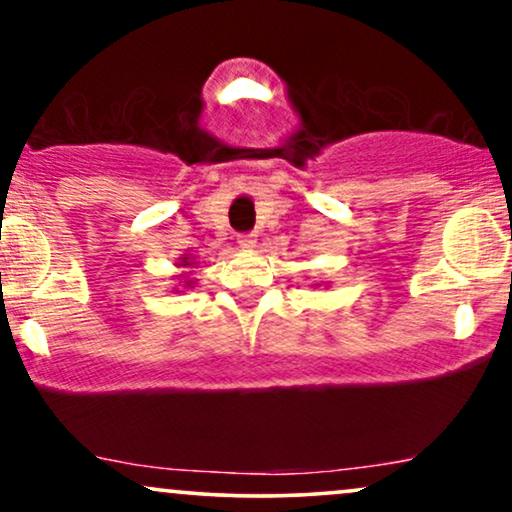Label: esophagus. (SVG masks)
<instances>
[{
	"label": "esophagus",
	"mask_w": 512,
	"mask_h": 512,
	"mask_svg": "<svg viewBox=\"0 0 512 512\" xmlns=\"http://www.w3.org/2000/svg\"><path fill=\"white\" fill-rule=\"evenodd\" d=\"M239 246H244V249H254L256 246V235H251V232H244V235L237 237Z\"/></svg>",
	"instance_id": "34e87169"
}]
</instances>
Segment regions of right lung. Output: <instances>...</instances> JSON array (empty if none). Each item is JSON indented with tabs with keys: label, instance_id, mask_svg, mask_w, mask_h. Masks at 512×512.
<instances>
[{
	"label": "right lung",
	"instance_id": "1",
	"mask_svg": "<svg viewBox=\"0 0 512 512\" xmlns=\"http://www.w3.org/2000/svg\"><path fill=\"white\" fill-rule=\"evenodd\" d=\"M185 282H187V280H185Z\"/></svg>",
	"mask_w": 512,
	"mask_h": 512
}]
</instances>
